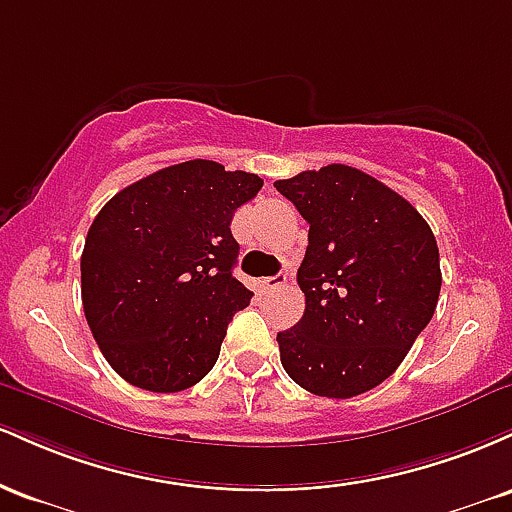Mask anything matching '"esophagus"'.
I'll use <instances>...</instances> for the list:
<instances>
[{"instance_id":"obj_1","label":"esophagus","mask_w":512,"mask_h":512,"mask_svg":"<svg viewBox=\"0 0 512 512\" xmlns=\"http://www.w3.org/2000/svg\"><path fill=\"white\" fill-rule=\"evenodd\" d=\"M286 284V274H276V276H269V279H260V291H274V289H279V286H284Z\"/></svg>"}]
</instances>
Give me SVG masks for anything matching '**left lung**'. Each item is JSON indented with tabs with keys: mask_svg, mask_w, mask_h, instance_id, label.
I'll list each match as a JSON object with an SVG mask.
<instances>
[{
	"mask_svg": "<svg viewBox=\"0 0 512 512\" xmlns=\"http://www.w3.org/2000/svg\"><path fill=\"white\" fill-rule=\"evenodd\" d=\"M308 221L305 313L276 334L281 366L313 395L349 399L395 373L431 322L440 257L431 226L363 170L332 163L276 180Z\"/></svg>",
	"mask_w": 512,
	"mask_h": 512,
	"instance_id": "8db88e82",
	"label": "left lung"
}]
</instances>
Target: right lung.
<instances>
[{
  "label": "right lung",
  "mask_w": 512,
  "mask_h": 512,
  "mask_svg": "<svg viewBox=\"0 0 512 512\" xmlns=\"http://www.w3.org/2000/svg\"><path fill=\"white\" fill-rule=\"evenodd\" d=\"M262 178L195 161L156 170L98 211L81 255L93 339L120 378L180 392L214 368L228 322L252 291L233 276L238 207Z\"/></svg>",
  "instance_id": "right-lung-1"
}]
</instances>
